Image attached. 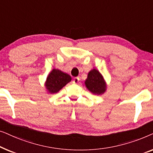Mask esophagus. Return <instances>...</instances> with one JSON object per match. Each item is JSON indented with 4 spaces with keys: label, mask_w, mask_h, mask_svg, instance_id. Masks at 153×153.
<instances>
[{
    "label": "esophagus",
    "mask_w": 153,
    "mask_h": 153,
    "mask_svg": "<svg viewBox=\"0 0 153 153\" xmlns=\"http://www.w3.org/2000/svg\"><path fill=\"white\" fill-rule=\"evenodd\" d=\"M79 82V77H75V78L74 79V80H73V83L77 84V83H78Z\"/></svg>",
    "instance_id": "1"
}]
</instances>
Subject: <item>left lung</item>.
I'll return each mask as SVG.
<instances>
[{
	"label": "left lung",
	"instance_id": "1",
	"mask_svg": "<svg viewBox=\"0 0 153 153\" xmlns=\"http://www.w3.org/2000/svg\"><path fill=\"white\" fill-rule=\"evenodd\" d=\"M85 86L91 93L95 95H100L106 91V83L103 76L99 71L93 69L90 71L88 74V78L85 81Z\"/></svg>",
	"mask_w": 153,
	"mask_h": 153
}]
</instances>
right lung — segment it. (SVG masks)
I'll list each match as a JSON object with an SVG mask.
<instances>
[{"mask_svg":"<svg viewBox=\"0 0 153 153\" xmlns=\"http://www.w3.org/2000/svg\"><path fill=\"white\" fill-rule=\"evenodd\" d=\"M72 80L70 75L59 70L53 69L47 78L45 86L50 93H58Z\"/></svg>","mask_w":153,"mask_h":153,"instance_id":"add662e5","label":"right lung"}]
</instances>
